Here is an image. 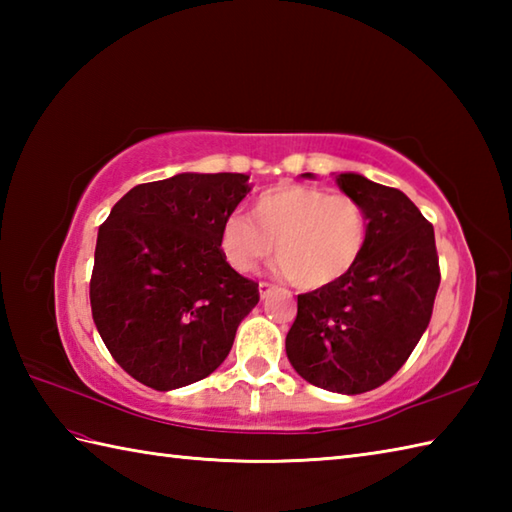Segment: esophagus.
Listing matches in <instances>:
<instances>
[{
    "label": "esophagus",
    "mask_w": 512,
    "mask_h": 512,
    "mask_svg": "<svg viewBox=\"0 0 512 512\" xmlns=\"http://www.w3.org/2000/svg\"><path fill=\"white\" fill-rule=\"evenodd\" d=\"M270 292H273V286L266 284V281H259V297L266 299V297H270Z\"/></svg>",
    "instance_id": "34e87169"
}]
</instances>
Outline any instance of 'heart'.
Here are the masks:
<instances>
[{
	"label": "heart",
	"instance_id": "1",
	"mask_svg": "<svg viewBox=\"0 0 512 512\" xmlns=\"http://www.w3.org/2000/svg\"><path fill=\"white\" fill-rule=\"evenodd\" d=\"M367 215L350 195L286 184L264 191L253 204V220L228 215L220 228V250L231 268L248 275L262 266L275 244L279 270L303 290L341 281L361 262Z\"/></svg>",
	"mask_w": 512,
	"mask_h": 512
}]
</instances>
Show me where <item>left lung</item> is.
<instances>
[{
	"mask_svg": "<svg viewBox=\"0 0 512 512\" xmlns=\"http://www.w3.org/2000/svg\"><path fill=\"white\" fill-rule=\"evenodd\" d=\"M336 184L363 206L367 244L350 275L297 297L286 354L310 385L354 396L405 365L431 321L440 266L433 226L405 193L361 173Z\"/></svg>",
	"mask_w": 512,
	"mask_h": 512,
	"instance_id": "8db88e82",
	"label": "left lung"
}]
</instances>
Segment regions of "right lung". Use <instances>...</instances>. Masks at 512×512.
<instances>
[{"label":"right lung","instance_id":"obj_1","mask_svg":"<svg viewBox=\"0 0 512 512\" xmlns=\"http://www.w3.org/2000/svg\"><path fill=\"white\" fill-rule=\"evenodd\" d=\"M248 191L244 173H178L127 191L101 224L92 317L138 383H198L231 352L259 290L224 259L220 228Z\"/></svg>","mask_w":512,"mask_h":512}]
</instances>
